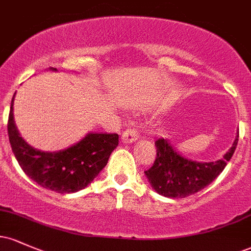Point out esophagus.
<instances>
[{"instance_id":"esophagus-1","label":"esophagus","mask_w":251,"mask_h":251,"mask_svg":"<svg viewBox=\"0 0 251 251\" xmlns=\"http://www.w3.org/2000/svg\"><path fill=\"white\" fill-rule=\"evenodd\" d=\"M138 138H139V133H138L137 129L134 127H127L123 132L122 142L126 144L133 143L135 140H138Z\"/></svg>"}]
</instances>
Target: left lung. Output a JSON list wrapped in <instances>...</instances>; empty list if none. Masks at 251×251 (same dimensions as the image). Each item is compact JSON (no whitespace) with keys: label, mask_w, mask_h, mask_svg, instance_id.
Here are the masks:
<instances>
[{"label":"left lung","mask_w":251,"mask_h":251,"mask_svg":"<svg viewBox=\"0 0 251 251\" xmlns=\"http://www.w3.org/2000/svg\"><path fill=\"white\" fill-rule=\"evenodd\" d=\"M238 142V133L229 151L216 162L201 163L188 159L172 148L169 140L160 138L154 143L157 157L145 175L152 189L164 197L184 198L201 191L220 176L231 159Z\"/></svg>","instance_id":"1"}]
</instances>
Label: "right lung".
<instances>
[{"label":"right lung","mask_w":251,"mask_h":251,"mask_svg":"<svg viewBox=\"0 0 251 251\" xmlns=\"http://www.w3.org/2000/svg\"><path fill=\"white\" fill-rule=\"evenodd\" d=\"M15 94L10 103L8 135L14 155L25 174L40 186L57 194H73L85 189L106 166L119 143V135L91 132L62 151H40L28 145L17 131L13 113Z\"/></svg>","instance_id":"add662e5"}]
</instances>
